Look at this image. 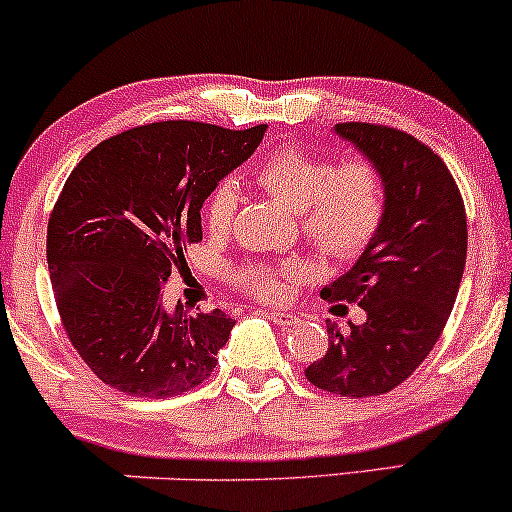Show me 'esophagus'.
<instances>
[{
	"label": "esophagus",
	"mask_w": 512,
	"mask_h": 512,
	"mask_svg": "<svg viewBox=\"0 0 512 512\" xmlns=\"http://www.w3.org/2000/svg\"><path fill=\"white\" fill-rule=\"evenodd\" d=\"M267 320H272L274 325H279V327H291V325H298V315H293V313H274V310H267Z\"/></svg>",
	"instance_id": "34e87169"
}]
</instances>
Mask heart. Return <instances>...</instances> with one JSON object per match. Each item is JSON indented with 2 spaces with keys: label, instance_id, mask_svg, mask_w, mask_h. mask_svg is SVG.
I'll use <instances>...</instances> for the list:
<instances>
[{
  "label": "heart",
  "instance_id": "1",
  "mask_svg": "<svg viewBox=\"0 0 512 512\" xmlns=\"http://www.w3.org/2000/svg\"><path fill=\"white\" fill-rule=\"evenodd\" d=\"M252 180L286 209L301 216L303 238L322 257L361 255L378 233L385 216V182L368 161H351L334 168L327 158L284 146L264 156L252 170ZM238 195L231 185L211 192L204 219L209 233H223L231 226ZM291 269H264L245 264L233 272V281L264 301L286 296Z\"/></svg>",
  "mask_w": 512,
  "mask_h": 512
}]
</instances>
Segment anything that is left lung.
<instances>
[{
  "mask_svg": "<svg viewBox=\"0 0 512 512\" xmlns=\"http://www.w3.org/2000/svg\"><path fill=\"white\" fill-rule=\"evenodd\" d=\"M334 134L383 175L385 216L354 267L322 289L332 301H358L366 322H330V349L305 378L339 397L385 395L424 363L448 322L467 216L448 166L411 134L366 122H342Z\"/></svg>",
  "mask_w": 512,
  "mask_h": 512,
  "instance_id": "obj_1",
  "label": "left lung"
}]
</instances>
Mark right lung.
Segmentation results:
<instances>
[{
	"mask_svg": "<svg viewBox=\"0 0 512 512\" xmlns=\"http://www.w3.org/2000/svg\"><path fill=\"white\" fill-rule=\"evenodd\" d=\"M267 125L168 120L105 139L72 170L48 223L62 325L86 366L134 397H175L209 378L236 322L187 315L163 286L202 240V204L260 146Z\"/></svg>",
	"mask_w": 512,
	"mask_h": 512,
	"instance_id": "add662e5",
	"label": "right lung"
}]
</instances>
